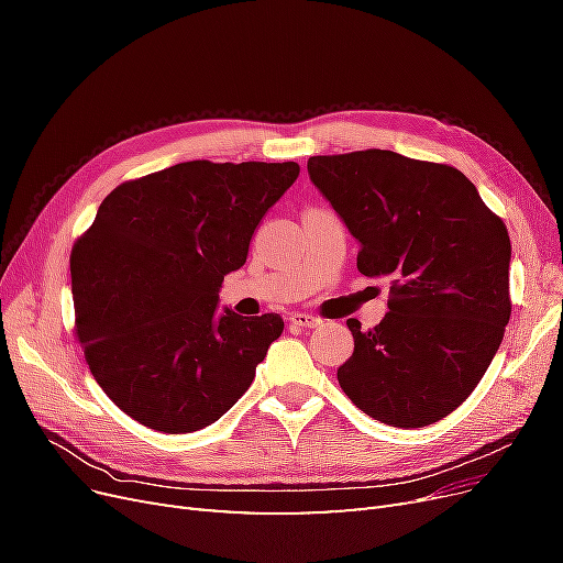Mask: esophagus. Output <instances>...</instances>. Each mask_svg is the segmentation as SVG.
<instances>
[{
	"label": "esophagus",
	"mask_w": 563,
	"mask_h": 563,
	"mask_svg": "<svg viewBox=\"0 0 563 563\" xmlns=\"http://www.w3.org/2000/svg\"><path fill=\"white\" fill-rule=\"evenodd\" d=\"M288 321L294 323V327H300V329H314L321 323L319 317L314 314H308V312H294L291 317H288Z\"/></svg>",
	"instance_id": "obj_1"
}]
</instances>
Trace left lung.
<instances>
[{
	"label": "left lung",
	"mask_w": 563,
	"mask_h": 563,
	"mask_svg": "<svg viewBox=\"0 0 563 563\" xmlns=\"http://www.w3.org/2000/svg\"><path fill=\"white\" fill-rule=\"evenodd\" d=\"M308 172L360 240L362 275L389 279L376 329L347 319L354 352L340 387L391 428L446 418L484 378L512 314L503 218L457 168L391 150L310 157Z\"/></svg>",
	"instance_id": "left-lung-1"
}]
</instances>
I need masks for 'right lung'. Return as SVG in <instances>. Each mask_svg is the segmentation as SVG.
<instances>
[{
	"label": "right lung",
	"mask_w": 563,
	"mask_h": 563,
	"mask_svg": "<svg viewBox=\"0 0 563 563\" xmlns=\"http://www.w3.org/2000/svg\"><path fill=\"white\" fill-rule=\"evenodd\" d=\"M298 174L296 162L197 159L117 185L100 203L70 255L75 338L126 416L197 432L251 387L284 321L218 314V291Z\"/></svg>",
	"instance_id": "1"
}]
</instances>
